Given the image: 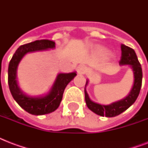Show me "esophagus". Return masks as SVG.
Instances as JSON below:
<instances>
[{"mask_svg": "<svg viewBox=\"0 0 148 148\" xmlns=\"http://www.w3.org/2000/svg\"><path fill=\"white\" fill-rule=\"evenodd\" d=\"M88 71V68L84 65H80L77 67V73L79 74H86V72Z\"/></svg>", "mask_w": 148, "mask_h": 148, "instance_id": "1", "label": "esophagus"}]
</instances>
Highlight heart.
<instances>
[{"label":"heart","instance_id":"b5f03b06","mask_svg":"<svg viewBox=\"0 0 148 148\" xmlns=\"http://www.w3.org/2000/svg\"><path fill=\"white\" fill-rule=\"evenodd\" d=\"M100 51H101L102 53H103V54H108V51H107V50H105V49H103V48L100 49Z\"/></svg>","mask_w":148,"mask_h":148}]
</instances>
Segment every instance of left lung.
<instances>
[{"instance_id": "left-lung-1", "label": "left lung", "mask_w": 148, "mask_h": 148, "mask_svg": "<svg viewBox=\"0 0 148 148\" xmlns=\"http://www.w3.org/2000/svg\"><path fill=\"white\" fill-rule=\"evenodd\" d=\"M121 66L127 65L132 69L134 74V84L131 91L124 98L119 101H115L113 103L103 105L101 103H96L91 101L88 96V94L86 90V86L88 84V80L86 81L85 88H84V95L85 101L88 108L91 111L96 114L102 117H113L121 114V113L129 108L133 104L138 98L140 93L141 84H142V68L141 65L138 61V57L136 55L135 51L132 48L127 47L126 45H121V58L119 62Z\"/></svg>"}]
</instances>
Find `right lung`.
Here are the masks:
<instances>
[{
	"mask_svg": "<svg viewBox=\"0 0 148 148\" xmlns=\"http://www.w3.org/2000/svg\"><path fill=\"white\" fill-rule=\"evenodd\" d=\"M55 48V42L50 40H38L20 46L13 55L8 66V85L16 102L27 112L33 115L50 114L60 105L65 88L76 76V72L59 73L47 94L30 96L20 88L17 81V67L22 58L28 53Z\"/></svg>",
	"mask_w": 148,
	"mask_h": 148,
	"instance_id": "obj_1",
	"label": "right lung"
}]
</instances>
